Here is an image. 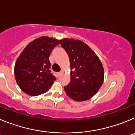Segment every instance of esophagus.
Wrapping results in <instances>:
<instances>
[{
	"label": "esophagus",
	"instance_id": "1",
	"mask_svg": "<svg viewBox=\"0 0 135 135\" xmlns=\"http://www.w3.org/2000/svg\"><path fill=\"white\" fill-rule=\"evenodd\" d=\"M61 71H60V72H58V73H57V77H59V76H61Z\"/></svg>",
	"mask_w": 135,
	"mask_h": 135
}]
</instances>
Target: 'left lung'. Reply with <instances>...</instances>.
Instances as JSON below:
<instances>
[{"mask_svg": "<svg viewBox=\"0 0 135 135\" xmlns=\"http://www.w3.org/2000/svg\"><path fill=\"white\" fill-rule=\"evenodd\" d=\"M69 57L71 80L64 86L65 93L76 101L90 99L103 84L104 70L101 61L93 51L79 40H59Z\"/></svg>", "mask_w": 135, "mask_h": 135, "instance_id": "left-lung-1", "label": "left lung"}]
</instances>
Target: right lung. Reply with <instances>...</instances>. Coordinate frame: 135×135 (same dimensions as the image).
I'll list each match as a JSON object with an SVG mask.
<instances>
[{"mask_svg":"<svg viewBox=\"0 0 135 135\" xmlns=\"http://www.w3.org/2000/svg\"><path fill=\"white\" fill-rule=\"evenodd\" d=\"M59 44L55 38L42 36L31 42L17 59L15 77L24 93L36 96L48 91L56 80L50 70L49 55Z\"/></svg>","mask_w":135,"mask_h":135,"instance_id":"obj_1","label":"right lung"}]
</instances>
